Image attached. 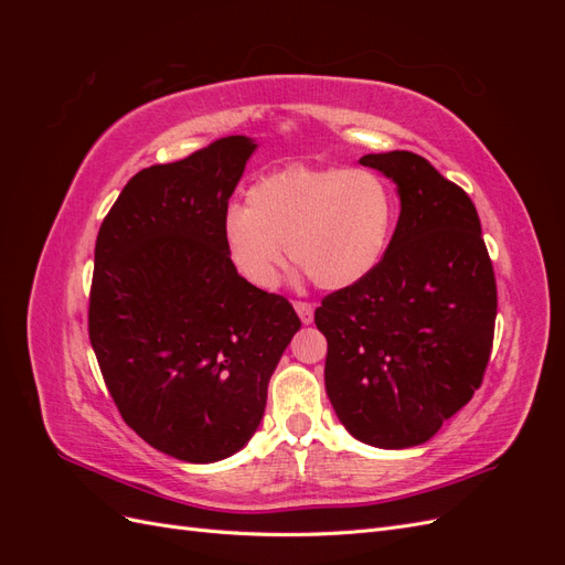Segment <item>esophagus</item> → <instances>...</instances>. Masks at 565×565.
<instances>
[{
    "label": "esophagus",
    "instance_id": "1",
    "mask_svg": "<svg viewBox=\"0 0 565 565\" xmlns=\"http://www.w3.org/2000/svg\"><path fill=\"white\" fill-rule=\"evenodd\" d=\"M295 311L299 313L303 324H311L313 322V303H309V301H295Z\"/></svg>",
    "mask_w": 565,
    "mask_h": 565
}]
</instances>
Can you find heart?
<instances>
[{"label":"heart","mask_w":565,"mask_h":565,"mask_svg":"<svg viewBox=\"0 0 565 565\" xmlns=\"http://www.w3.org/2000/svg\"><path fill=\"white\" fill-rule=\"evenodd\" d=\"M398 204L372 169L292 164L256 179L245 204L221 216V243L237 276L259 289L280 280L285 245L322 289H347L377 268Z\"/></svg>","instance_id":"heart-1"}]
</instances>
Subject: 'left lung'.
Here are the masks:
<instances>
[{"label":"left lung","mask_w":565,"mask_h":565,"mask_svg":"<svg viewBox=\"0 0 565 565\" xmlns=\"http://www.w3.org/2000/svg\"><path fill=\"white\" fill-rule=\"evenodd\" d=\"M396 183L401 216L382 264L316 309L324 388L374 448L422 446L481 386L498 287L473 202L407 150L361 158Z\"/></svg>","instance_id":"obj_1"}]
</instances>
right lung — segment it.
I'll return each mask as SVG.
<instances>
[{
    "instance_id": "right-lung-1",
    "label": "right lung",
    "mask_w": 565,
    "mask_h": 565,
    "mask_svg": "<svg viewBox=\"0 0 565 565\" xmlns=\"http://www.w3.org/2000/svg\"><path fill=\"white\" fill-rule=\"evenodd\" d=\"M256 150L226 136L131 177L100 224L89 339L119 415L193 465L243 450L299 332L292 303L237 276L221 216Z\"/></svg>"
}]
</instances>
